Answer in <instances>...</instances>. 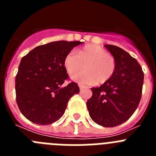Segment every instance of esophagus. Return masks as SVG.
<instances>
[{
  "label": "esophagus",
  "mask_w": 156,
  "mask_h": 156,
  "mask_svg": "<svg viewBox=\"0 0 156 156\" xmlns=\"http://www.w3.org/2000/svg\"><path fill=\"white\" fill-rule=\"evenodd\" d=\"M79 87H80V90H83V89H85V88H87V87L84 86V85H82V84H80Z\"/></svg>",
  "instance_id": "esophagus-1"
}]
</instances>
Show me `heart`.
Here are the masks:
<instances>
[{
	"instance_id": "b5f03b06",
	"label": "heart",
	"mask_w": 156,
	"mask_h": 156,
	"mask_svg": "<svg viewBox=\"0 0 156 156\" xmlns=\"http://www.w3.org/2000/svg\"><path fill=\"white\" fill-rule=\"evenodd\" d=\"M85 66L86 71L79 74ZM64 66L73 80L83 84L105 83L113 76L116 62L105 49L94 44L86 45L77 51L69 52L64 58Z\"/></svg>"
}]
</instances>
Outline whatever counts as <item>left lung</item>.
<instances>
[{
    "label": "left lung",
    "mask_w": 156,
    "mask_h": 156,
    "mask_svg": "<svg viewBox=\"0 0 156 156\" xmlns=\"http://www.w3.org/2000/svg\"><path fill=\"white\" fill-rule=\"evenodd\" d=\"M105 48L116 62L111 79L99 87L91 88L92 97L87 101L94 122L105 127L120 125L130 118L140 103L144 73L138 62L129 53L115 45Z\"/></svg>",
    "instance_id": "8db88e82"
}]
</instances>
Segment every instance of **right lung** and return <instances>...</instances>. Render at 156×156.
<instances>
[{"label":"right lung","instance_id":"1","mask_svg":"<svg viewBox=\"0 0 156 156\" xmlns=\"http://www.w3.org/2000/svg\"><path fill=\"white\" fill-rule=\"evenodd\" d=\"M80 41H55L41 45L23 57L16 76V102L27 119L39 125L56 122L80 88L69 79L64 58Z\"/></svg>","mask_w":156,"mask_h":156}]
</instances>
